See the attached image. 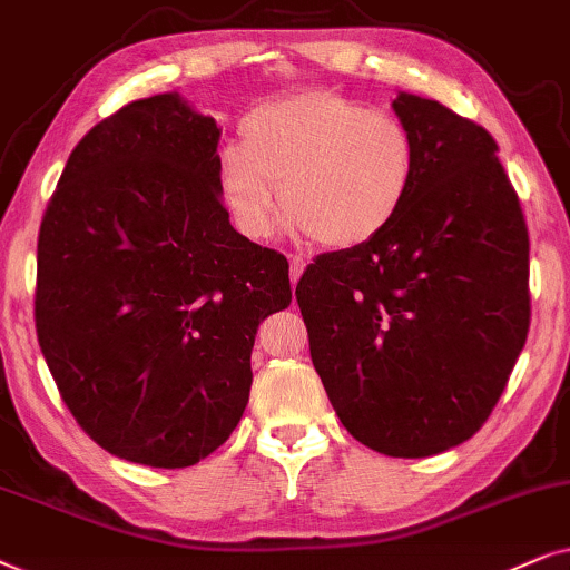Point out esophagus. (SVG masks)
Here are the masks:
<instances>
[{"instance_id":"obj_1","label":"esophagus","mask_w":570,"mask_h":570,"mask_svg":"<svg viewBox=\"0 0 570 570\" xmlns=\"http://www.w3.org/2000/svg\"><path fill=\"white\" fill-rule=\"evenodd\" d=\"M289 268H292V273H289L292 286H297V281H299V276H302V271H305V261H302V257L294 255L292 261H289Z\"/></svg>"}]
</instances>
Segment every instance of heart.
Here are the masks:
<instances>
[{"label":"heart","mask_w":570,"mask_h":570,"mask_svg":"<svg viewBox=\"0 0 570 570\" xmlns=\"http://www.w3.org/2000/svg\"><path fill=\"white\" fill-rule=\"evenodd\" d=\"M416 164L414 132L396 114L309 88L247 111L239 146L216 154V189L249 239L278 232L284 203L292 222L323 247L354 249L401 216Z\"/></svg>","instance_id":"heart-1"}]
</instances>
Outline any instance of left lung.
Masks as SVG:
<instances>
[{
	"label": "left lung",
	"instance_id": "left-lung-1",
	"mask_svg": "<svg viewBox=\"0 0 570 570\" xmlns=\"http://www.w3.org/2000/svg\"><path fill=\"white\" fill-rule=\"evenodd\" d=\"M420 164L381 237L321 255L297 284L309 356L338 420L396 459L488 422L529 333V232L484 127L399 94Z\"/></svg>",
	"mask_w": 570,
	"mask_h": 570
}]
</instances>
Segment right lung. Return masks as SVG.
<instances>
[{
	"label": "right lung",
	"mask_w": 570,
	"mask_h": 570,
	"mask_svg": "<svg viewBox=\"0 0 570 570\" xmlns=\"http://www.w3.org/2000/svg\"><path fill=\"white\" fill-rule=\"evenodd\" d=\"M222 130L179 94L121 106L67 158L38 234L36 333L67 409L111 456L185 469L226 443L289 263L234 229Z\"/></svg>",
	"instance_id": "1"
}]
</instances>
